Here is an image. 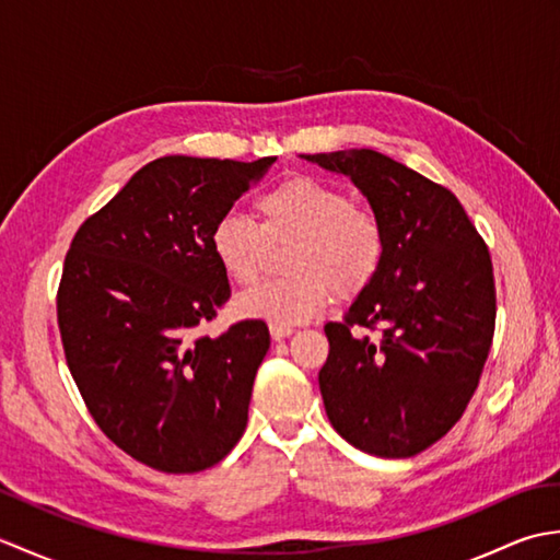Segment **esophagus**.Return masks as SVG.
I'll return each mask as SVG.
<instances>
[{"mask_svg":"<svg viewBox=\"0 0 560 560\" xmlns=\"http://www.w3.org/2000/svg\"><path fill=\"white\" fill-rule=\"evenodd\" d=\"M269 331H271L273 339L281 341V339H287V337L293 335V327H289V325H269Z\"/></svg>","mask_w":560,"mask_h":560,"instance_id":"34e87169","label":"esophagus"}]
</instances>
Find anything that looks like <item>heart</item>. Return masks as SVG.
Wrapping results in <instances>:
<instances>
[{"instance_id":"1","label":"heart","mask_w":560,"mask_h":560,"mask_svg":"<svg viewBox=\"0 0 560 560\" xmlns=\"http://www.w3.org/2000/svg\"><path fill=\"white\" fill-rule=\"evenodd\" d=\"M257 223L223 213L209 245L225 277L253 287L267 269L271 247L289 245V277L261 283L237 299L245 317L299 325L325 311L331 293L355 301L377 279L387 257V231L373 209L353 205L349 192L315 177L295 175L255 199Z\"/></svg>"}]
</instances>
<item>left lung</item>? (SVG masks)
<instances>
[{
  "instance_id": "obj_1",
  "label": "left lung",
  "mask_w": 560,
  "mask_h": 560,
  "mask_svg": "<svg viewBox=\"0 0 560 560\" xmlns=\"http://www.w3.org/2000/svg\"><path fill=\"white\" fill-rule=\"evenodd\" d=\"M305 159L349 175L387 231L377 279L325 325V411L368 455L413 457L447 435L479 387L495 331L489 245L447 187L385 153Z\"/></svg>"
}]
</instances>
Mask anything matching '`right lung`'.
Segmentation results:
<instances>
[{"label": "right lung", "mask_w": 560, "mask_h": 560, "mask_svg": "<svg viewBox=\"0 0 560 560\" xmlns=\"http://www.w3.org/2000/svg\"><path fill=\"white\" fill-rule=\"evenodd\" d=\"M273 163L163 156L79 225L57 289L69 373L93 421L129 457L197 474L241 440L261 319L199 327L231 299L209 233Z\"/></svg>", "instance_id": "obj_1"}]
</instances>
